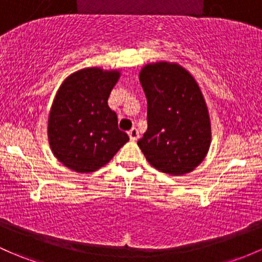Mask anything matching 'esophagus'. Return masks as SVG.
<instances>
[{"instance_id": "esophagus-1", "label": "esophagus", "mask_w": 262, "mask_h": 262, "mask_svg": "<svg viewBox=\"0 0 262 262\" xmlns=\"http://www.w3.org/2000/svg\"><path fill=\"white\" fill-rule=\"evenodd\" d=\"M128 136H129V138H130V140H137V139L139 138V132H138V129L132 128L128 132Z\"/></svg>"}]
</instances>
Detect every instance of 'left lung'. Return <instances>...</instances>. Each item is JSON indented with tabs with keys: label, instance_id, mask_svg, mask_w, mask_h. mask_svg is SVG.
<instances>
[{
	"label": "left lung",
	"instance_id": "1",
	"mask_svg": "<svg viewBox=\"0 0 262 262\" xmlns=\"http://www.w3.org/2000/svg\"><path fill=\"white\" fill-rule=\"evenodd\" d=\"M148 103V129L138 140L150 166L170 176L191 173L207 156L211 120L205 96L188 70L157 61L140 69Z\"/></svg>",
	"mask_w": 262,
	"mask_h": 262
}]
</instances>
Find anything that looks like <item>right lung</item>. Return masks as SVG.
<instances>
[{
	"instance_id": "obj_1",
	"label": "right lung",
	"mask_w": 262,
	"mask_h": 262,
	"mask_svg": "<svg viewBox=\"0 0 262 262\" xmlns=\"http://www.w3.org/2000/svg\"><path fill=\"white\" fill-rule=\"evenodd\" d=\"M120 75L119 69L93 66L70 74L60 85L49 113L48 139L54 156L69 169L95 172L129 140L108 105Z\"/></svg>"
}]
</instances>
